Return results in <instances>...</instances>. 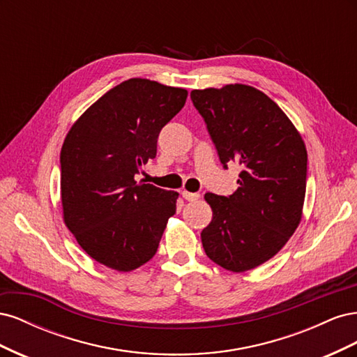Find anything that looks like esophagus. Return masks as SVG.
Returning a JSON list of instances; mask_svg holds the SVG:
<instances>
[{
	"mask_svg": "<svg viewBox=\"0 0 357 357\" xmlns=\"http://www.w3.org/2000/svg\"><path fill=\"white\" fill-rule=\"evenodd\" d=\"M181 195H183V198H185L186 201H197L201 197L198 192H188V190H183Z\"/></svg>",
	"mask_w": 357,
	"mask_h": 357,
	"instance_id": "1",
	"label": "esophagus"
}]
</instances>
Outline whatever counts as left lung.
Wrapping results in <instances>:
<instances>
[{"mask_svg":"<svg viewBox=\"0 0 357 357\" xmlns=\"http://www.w3.org/2000/svg\"><path fill=\"white\" fill-rule=\"evenodd\" d=\"M223 168L243 167L229 197L205 193L213 219L201 232L213 262L232 273L253 269L275 256L302 218L307 149L280 107L247 84L190 92Z\"/></svg>","mask_w":357,"mask_h":357,"instance_id":"1","label":"left lung"}]
</instances>
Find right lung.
I'll use <instances>...</instances> for the list:
<instances>
[{
  "mask_svg": "<svg viewBox=\"0 0 357 357\" xmlns=\"http://www.w3.org/2000/svg\"><path fill=\"white\" fill-rule=\"evenodd\" d=\"M186 98V89L129 79L71 126L61 150L63 222L96 262L128 273L155 256L178 193L135 174Z\"/></svg>",
  "mask_w": 357,
  "mask_h": 357,
  "instance_id": "1",
  "label": "right lung"
}]
</instances>
